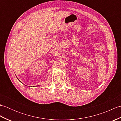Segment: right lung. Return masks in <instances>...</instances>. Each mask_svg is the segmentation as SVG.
I'll return each instance as SVG.
<instances>
[{
  "mask_svg": "<svg viewBox=\"0 0 121 121\" xmlns=\"http://www.w3.org/2000/svg\"><path fill=\"white\" fill-rule=\"evenodd\" d=\"M20 82H21V81H20Z\"/></svg>",
  "mask_w": 121,
  "mask_h": 121,
  "instance_id": "1",
  "label": "right lung"
}]
</instances>
